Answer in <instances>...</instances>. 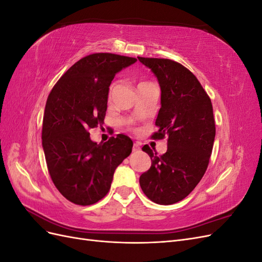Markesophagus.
Wrapping results in <instances>:
<instances>
[{
	"mask_svg": "<svg viewBox=\"0 0 262 262\" xmlns=\"http://www.w3.org/2000/svg\"><path fill=\"white\" fill-rule=\"evenodd\" d=\"M132 150L134 153H138V152H140L141 150V146H140V144L139 143H134L133 144V146H132Z\"/></svg>",
	"mask_w": 262,
	"mask_h": 262,
	"instance_id": "esophagus-1",
	"label": "esophagus"
}]
</instances>
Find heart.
<instances>
[{"mask_svg":"<svg viewBox=\"0 0 262 262\" xmlns=\"http://www.w3.org/2000/svg\"><path fill=\"white\" fill-rule=\"evenodd\" d=\"M143 84H147V83H146V82H142V83H140L139 85H143Z\"/></svg>","mask_w":262,"mask_h":262,"instance_id":"1","label":"heart"}]
</instances>
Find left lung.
Returning a JSON list of instances; mask_svg holds the SVG:
<instances>
[{
	"mask_svg": "<svg viewBox=\"0 0 262 262\" xmlns=\"http://www.w3.org/2000/svg\"><path fill=\"white\" fill-rule=\"evenodd\" d=\"M161 87V109L152 138L167 137V150L157 156L144 145L152 165L140 177V186L149 200L168 205L192 191L208 168L215 138L213 107L198 78L180 63L169 59L141 58Z\"/></svg>",
	"mask_w": 262,
	"mask_h": 262,
	"instance_id": "8db88e82",
	"label": "left lung"
}]
</instances>
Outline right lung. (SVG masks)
<instances>
[{
  "label": "right lung",
  "mask_w": 262,
  "mask_h": 262,
  "mask_svg": "<svg viewBox=\"0 0 262 262\" xmlns=\"http://www.w3.org/2000/svg\"><path fill=\"white\" fill-rule=\"evenodd\" d=\"M137 62L114 53H94L61 76L47 99L42 148L54 186L71 202L91 205L104 198L114 172L132 152V140L118 134L105 143L89 130L104 123L115 75Z\"/></svg>",
  "instance_id": "obj_1"
}]
</instances>
